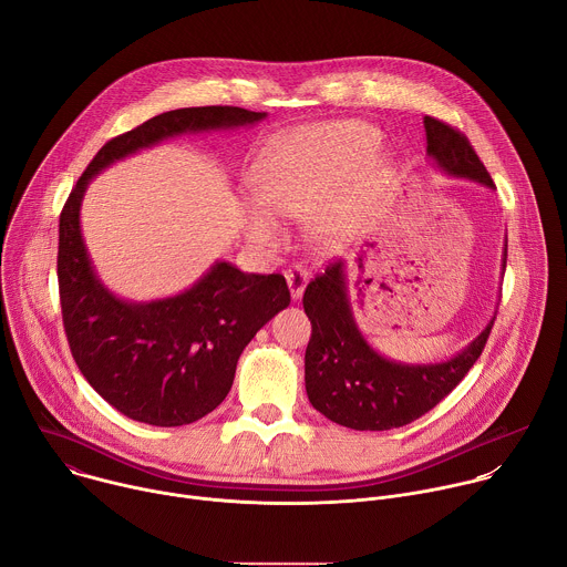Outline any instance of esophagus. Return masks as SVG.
<instances>
[{"mask_svg": "<svg viewBox=\"0 0 567 567\" xmlns=\"http://www.w3.org/2000/svg\"><path fill=\"white\" fill-rule=\"evenodd\" d=\"M285 278H287V285H289V291H291V298L293 300H300L302 298V291L307 287V271H302L300 267H291L285 271Z\"/></svg>", "mask_w": 567, "mask_h": 567, "instance_id": "obj_1", "label": "esophagus"}]
</instances>
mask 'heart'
I'll return each instance as SVG.
<instances>
[{
  "label": "heart",
  "mask_w": 567,
  "mask_h": 567,
  "mask_svg": "<svg viewBox=\"0 0 567 567\" xmlns=\"http://www.w3.org/2000/svg\"><path fill=\"white\" fill-rule=\"evenodd\" d=\"M379 141V130L363 121L311 123L276 134L247 177L256 204L241 210L245 237L258 249H274L282 239L278 217L305 215L320 241L343 237L390 175L388 161L374 154Z\"/></svg>",
  "instance_id": "1"
}]
</instances>
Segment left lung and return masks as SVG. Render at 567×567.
I'll return each mask as SVG.
<instances>
[{"instance_id":"1","label":"left lung","mask_w":567,"mask_h":567,"mask_svg":"<svg viewBox=\"0 0 567 567\" xmlns=\"http://www.w3.org/2000/svg\"><path fill=\"white\" fill-rule=\"evenodd\" d=\"M426 156L453 179L496 190L487 168L464 134L424 116ZM507 241L503 249V269ZM311 320L305 352V390L311 406L354 431H390L420 420L464 379L484 350L494 318L457 354L435 363H406L379 354L359 330L350 305L346 262L311 280L302 296Z\"/></svg>"}]
</instances>
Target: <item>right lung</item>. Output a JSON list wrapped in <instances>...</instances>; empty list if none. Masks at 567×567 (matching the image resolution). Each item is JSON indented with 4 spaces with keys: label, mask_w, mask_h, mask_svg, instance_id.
<instances>
[{
    "label": "right lung",
    "mask_w": 567,
    "mask_h": 567,
    "mask_svg": "<svg viewBox=\"0 0 567 567\" xmlns=\"http://www.w3.org/2000/svg\"><path fill=\"white\" fill-rule=\"evenodd\" d=\"M265 118L267 112L215 105L158 114L107 141L62 208L58 285L71 354L90 385L134 422L184 426L213 413L233 385L241 350L291 296L280 274H245L226 260L168 298L116 296L96 274L80 228L87 186L116 161L168 138L251 127Z\"/></svg>",
    "instance_id": "1"
}]
</instances>
